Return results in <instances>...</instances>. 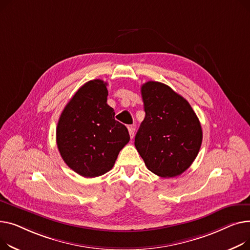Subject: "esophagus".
Segmentation results:
<instances>
[{
	"instance_id": "esophagus-1",
	"label": "esophagus",
	"mask_w": 250,
	"mask_h": 250,
	"mask_svg": "<svg viewBox=\"0 0 250 250\" xmlns=\"http://www.w3.org/2000/svg\"><path fill=\"white\" fill-rule=\"evenodd\" d=\"M128 131H129V135L131 138L134 137V131H135V127L134 125H130L128 126Z\"/></svg>"
}]
</instances>
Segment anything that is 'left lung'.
Segmentation results:
<instances>
[{
	"label": "left lung",
	"mask_w": 250,
	"mask_h": 250,
	"mask_svg": "<svg viewBox=\"0 0 250 250\" xmlns=\"http://www.w3.org/2000/svg\"><path fill=\"white\" fill-rule=\"evenodd\" d=\"M141 96L145 118L136 133L135 147L150 171L163 178L177 177L199 153L200 121L188 102L163 83H145Z\"/></svg>",
	"instance_id": "8db88e82"
}]
</instances>
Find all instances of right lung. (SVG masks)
<instances>
[{
    "label": "right lung",
    "mask_w": 250,
    "mask_h": 250,
    "mask_svg": "<svg viewBox=\"0 0 250 250\" xmlns=\"http://www.w3.org/2000/svg\"><path fill=\"white\" fill-rule=\"evenodd\" d=\"M107 97L104 81L85 83L67 103L57 123V148L68 167L84 178L108 172L130 140L125 125L115 120Z\"/></svg>",
    "instance_id": "right-lung-1"
}]
</instances>
